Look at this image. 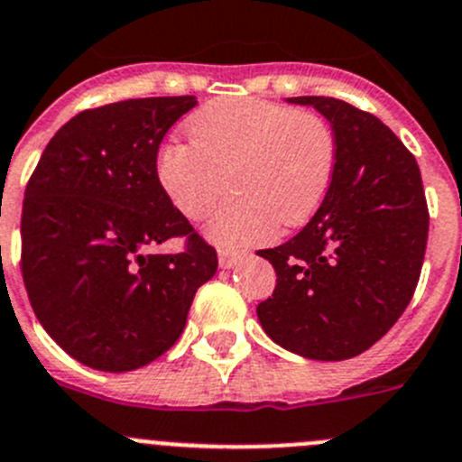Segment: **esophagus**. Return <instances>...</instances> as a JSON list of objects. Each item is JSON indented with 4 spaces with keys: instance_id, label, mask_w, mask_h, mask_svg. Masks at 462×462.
<instances>
[{
    "instance_id": "obj_1",
    "label": "esophagus",
    "mask_w": 462,
    "mask_h": 462,
    "mask_svg": "<svg viewBox=\"0 0 462 462\" xmlns=\"http://www.w3.org/2000/svg\"><path fill=\"white\" fill-rule=\"evenodd\" d=\"M241 259V253H232V250H218V266L232 268Z\"/></svg>"
}]
</instances>
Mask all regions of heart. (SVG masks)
<instances>
[{
    "mask_svg": "<svg viewBox=\"0 0 462 462\" xmlns=\"http://www.w3.org/2000/svg\"><path fill=\"white\" fill-rule=\"evenodd\" d=\"M191 142H167L155 176L178 212L208 217L230 180L235 196L209 221L223 245L304 226L329 194L336 140L325 119L253 97L217 98L187 119Z\"/></svg>",
    "mask_w": 462,
    "mask_h": 462,
    "instance_id": "1",
    "label": "heart"
}]
</instances>
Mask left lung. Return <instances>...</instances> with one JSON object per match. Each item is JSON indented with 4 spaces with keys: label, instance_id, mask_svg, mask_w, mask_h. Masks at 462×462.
<instances>
[{
    "label": "left lung",
    "instance_id": "obj_1",
    "mask_svg": "<svg viewBox=\"0 0 462 462\" xmlns=\"http://www.w3.org/2000/svg\"><path fill=\"white\" fill-rule=\"evenodd\" d=\"M331 124L336 173L311 221L259 250L277 273L257 307L263 331L313 361L373 347L409 307L422 271L429 209L413 155L370 112L329 97H291Z\"/></svg>",
    "mask_w": 462,
    "mask_h": 462
}]
</instances>
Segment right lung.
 Masks as SVG:
<instances>
[{"label": "right lung", "mask_w": 462, "mask_h": 462, "mask_svg": "<svg viewBox=\"0 0 462 462\" xmlns=\"http://www.w3.org/2000/svg\"><path fill=\"white\" fill-rule=\"evenodd\" d=\"M196 97H151L79 112L44 149L22 208V277L40 325L103 373L151 364L180 338L217 250L155 176L160 142ZM187 236L178 255L155 245Z\"/></svg>", "instance_id": "1"}]
</instances>
